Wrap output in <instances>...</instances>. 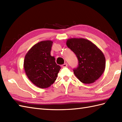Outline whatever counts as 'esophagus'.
<instances>
[{
	"label": "esophagus",
	"instance_id": "esophagus-1",
	"mask_svg": "<svg viewBox=\"0 0 122 122\" xmlns=\"http://www.w3.org/2000/svg\"><path fill=\"white\" fill-rule=\"evenodd\" d=\"M67 66H68V64L66 63H64L62 65V68H66V67Z\"/></svg>",
	"mask_w": 122,
	"mask_h": 122
}]
</instances>
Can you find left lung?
<instances>
[{
    "instance_id": "left-lung-1",
    "label": "left lung",
    "mask_w": 122,
    "mask_h": 122,
    "mask_svg": "<svg viewBox=\"0 0 122 122\" xmlns=\"http://www.w3.org/2000/svg\"><path fill=\"white\" fill-rule=\"evenodd\" d=\"M66 43L79 61L78 66L73 69L75 76L83 83L94 82L105 70L104 54L91 41L84 38L69 39Z\"/></svg>"
}]
</instances>
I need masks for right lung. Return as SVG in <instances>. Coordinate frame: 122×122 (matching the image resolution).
I'll return each mask as SVG.
<instances>
[{
  "mask_svg": "<svg viewBox=\"0 0 122 122\" xmlns=\"http://www.w3.org/2000/svg\"><path fill=\"white\" fill-rule=\"evenodd\" d=\"M52 43L51 40L40 41L33 46L25 57V74L33 84L41 89L53 83L61 69L56 64L54 57L51 56Z\"/></svg>",
  "mask_w": 122,
  "mask_h": 122,
  "instance_id": "1",
  "label": "right lung"
}]
</instances>
